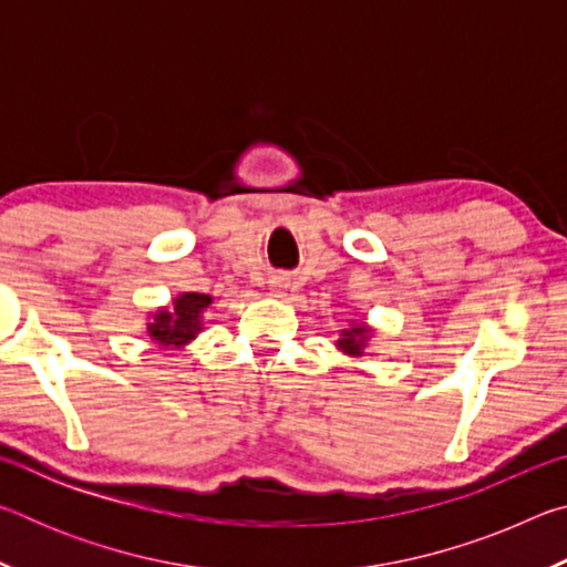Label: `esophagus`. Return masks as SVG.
Returning <instances> with one entry per match:
<instances>
[{"label": "esophagus", "mask_w": 567, "mask_h": 567, "mask_svg": "<svg viewBox=\"0 0 567 567\" xmlns=\"http://www.w3.org/2000/svg\"><path fill=\"white\" fill-rule=\"evenodd\" d=\"M287 285H290V282H287L285 275H275L272 280H270V290H272L277 297H280V295L287 290Z\"/></svg>", "instance_id": "obj_1"}]
</instances>
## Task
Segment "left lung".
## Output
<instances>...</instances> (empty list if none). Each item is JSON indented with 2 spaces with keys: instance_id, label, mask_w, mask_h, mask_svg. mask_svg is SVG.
Listing matches in <instances>:
<instances>
[{
  "instance_id": "left-lung-1",
  "label": "left lung",
  "mask_w": 567,
  "mask_h": 567,
  "mask_svg": "<svg viewBox=\"0 0 567 567\" xmlns=\"http://www.w3.org/2000/svg\"><path fill=\"white\" fill-rule=\"evenodd\" d=\"M368 334H370V330L364 328V324H354V328H350V330H342V338L338 340V348L342 352L352 354V358H360L362 348L368 344Z\"/></svg>"
}]
</instances>
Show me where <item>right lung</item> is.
Listing matches in <instances>:
<instances>
[{
	"label": "right lung",
	"mask_w": 567,
	"mask_h": 567,
	"mask_svg": "<svg viewBox=\"0 0 567 567\" xmlns=\"http://www.w3.org/2000/svg\"><path fill=\"white\" fill-rule=\"evenodd\" d=\"M213 297L199 292H185L175 300V310H159L155 320L147 324L152 340H157L162 348H182L195 334L203 330V310L209 307Z\"/></svg>",
	"instance_id": "add662e5"
}]
</instances>
